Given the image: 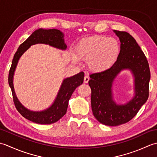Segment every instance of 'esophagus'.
<instances>
[{
    "instance_id": "obj_1",
    "label": "esophagus",
    "mask_w": 157,
    "mask_h": 157,
    "mask_svg": "<svg viewBox=\"0 0 157 157\" xmlns=\"http://www.w3.org/2000/svg\"><path fill=\"white\" fill-rule=\"evenodd\" d=\"M89 79H90V78L88 75H86L84 77V82L85 83H88V81H89Z\"/></svg>"
}]
</instances>
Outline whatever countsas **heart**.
Masks as SVG:
<instances>
[{"instance_id":"b5f03b06","label":"heart","mask_w":157,"mask_h":157,"mask_svg":"<svg viewBox=\"0 0 157 157\" xmlns=\"http://www.w3.org/2000/svg\"><path fill=\"white\" fill-rule=\"evenodd\" d=\"M120 48L113 38L104 36L85 38L76 46V55L79 59L88 61L89 68L93 71H103L114 64L118 59ZM73 59L77 61L75 55Z\"/></svg>"}]
</instances>
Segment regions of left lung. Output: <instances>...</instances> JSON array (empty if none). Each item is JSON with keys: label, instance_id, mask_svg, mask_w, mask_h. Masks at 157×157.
Returning a JSON list of instances; mask_svg holds the SVG:
<instances>
[{"label": "left lung", "instance_id": "left-lung-1", "mask_svg": "<svg viewBox=\"0 0 157 157\" xmlns=\"http://www.w3.org/2000/svg\"><path fill=\"white\" fill-rule=\"evenodd\" d=\"M119 38L120 52L111 67L90 75L91 106L93 115L102 124L117 126L130 121L148 98L151 79L147 59L136 40L125 32L113 30ZM123 70H129L134 78V96L125 104H118L113 98L112 85Z\"/></svg>", "mask_w": 157, "mask_h": 157}]
</instances>
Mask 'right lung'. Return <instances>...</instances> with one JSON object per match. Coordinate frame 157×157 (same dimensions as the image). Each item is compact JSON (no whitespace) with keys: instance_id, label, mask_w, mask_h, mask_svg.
<instances>
[{"instance_id":"add662e5","label":"right lung","mask_w":157,"mask_h":157,"mask_svg":"<svg viewBox=\"0 0 157 157\" xmlns=\"http://www.w3.org/2000/svg\"><path fill=\"white\" fill-rule=\"evenodd\" d=\"M36 44H47L62 51H65L67 47L65 43L64 34L61 31L56 29H36L19 46L15 52L9 71V84L11 89L15 107L23 117L39 124H51L59 121L66 114L69 101L73 92L84 82V73L81 71L63 79L54 102L48 108L40 111H34L25 107L16 96L13 86V77L19 59L31 46Z\"/></svg>"}]
</instances>
